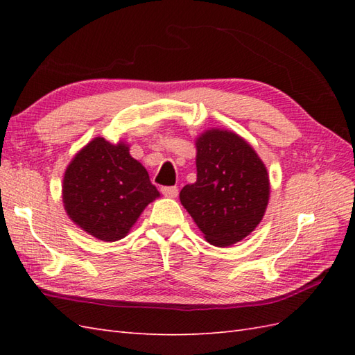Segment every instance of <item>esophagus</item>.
Here are the masks:
<instances>
[{
  "label": "esophagus",
  "instance_id": "esophagus-1",
  "mask_svg": "<svg viewBox=\"0 0 355 355\" xmlns=\"http://www.w3.org/2000/svg\"><path fill=\"white\" fill-rule=\"evenodd\" d=\"M162 193L168 198H175L178 195V187L177 186H163Z\"/></svg>",
  "mask_w": 355,
  "mask_h": 355
}]
</instances>
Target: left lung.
<instances>
[{
	"label": "left lung",
	"instance_id": "8db88e82",
	"mask_svg": "<svg viewBox=\"0 0 355 355\" xmlns=\"http://www.w3.org/2000/svg\"><path fill=\"white\" fill-rule=\"evenodd\" d=\"M270 183L258 154L238 134L210 130L197 140V182L180 201L216 247L244 239L262 220Z\"/></svg>",
	"mask_w": 355,
	"mask_h": 355
}]
</instances>
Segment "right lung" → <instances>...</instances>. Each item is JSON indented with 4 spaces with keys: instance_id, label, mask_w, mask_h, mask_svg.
<instances>
[{
    "instance_id": "add662e5",
    "label": "right lung",
    "mask_w": 355,
    "mask_h": 355,
    "mask_svg": "<svg viewBox=\"0 0 355 355\" xmlns=\"http://www.w3.org/2000/svg\"><path fill=\"white\" fill-rule=\"evenodd\" d=\"M160 197L148 171L130 155L123 143L102 137L76 154L64 175L67 214L101 241L122 239L150 201Z\"/></svg>"
}]
</instances>
